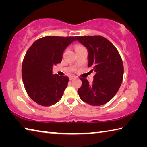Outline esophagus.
<instances>
[{"mask_svg":"<svg viewBox=\"0 0 147 147\" xmlns=\"http://www.w3.org/2000/svg\"><path fill=\"white\" fill-rule=\"evenodd\" d=\"M75 78H76V76H69V79L70 80H73Z\"/></svg>","mask_w":147,"mask_h":147,"instance_id":"esophagus-1","label":"esophagus"}]
</instances>
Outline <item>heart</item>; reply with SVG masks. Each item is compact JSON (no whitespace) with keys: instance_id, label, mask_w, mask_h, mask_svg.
Masks as SVG:
<instances>
[{"instance_id":"b5f03b06","label":"heart","mask_w":147,"mask_h":147,"mask_svg":"<svg viewBox=\"0 0 147 147\" xmlns=\"http://www.w3.org/2000/svg\"><path fill=\"white\" fill-rule=\"evenodd\" d=\"M82 47H84L81 46V45H77L75 47V49H80V48H82Z\"/></svg>"}]
</instances>
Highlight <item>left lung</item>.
<instances>
[{"label": "left lung", "instance_id": "8db88e82", "mask_svg": "<svg viewBox=\"0 0 147 147\" xmlns=\"http://www.w3.org/2000/svg\"><path fill=\"white\" fill-rule=\"evenodd\" d=\"M88 51V67L95 72L93 83L80 78L78 89L81 100L92 106H100L112 99L123 82L124 67L115 47L100 36H76Z\"/></svg>", "mask_w": 147, "mask_h": 147}]
</instances>
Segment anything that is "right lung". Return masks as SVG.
Here are the masks:
<instances>
[{
    "mask_svg": "<svg viewBox=\"0 0 147 147\" xmlns=\"http://www.w3.org/2000/svg\"><path fill=\"white\" fill-rule=\"evenodd\" d=\"M76 37L47 36L30 47L22 65V78L28 96L35 102L49 106L60 100L67 86L68 76L53 74V67L61 63L63 51Z\"/></svg>",
    "mask_w": 147,
    "mask_h": 147,
    "instance_id": "right-lung-1",
    "label": "right lung"
}]
</instances>
